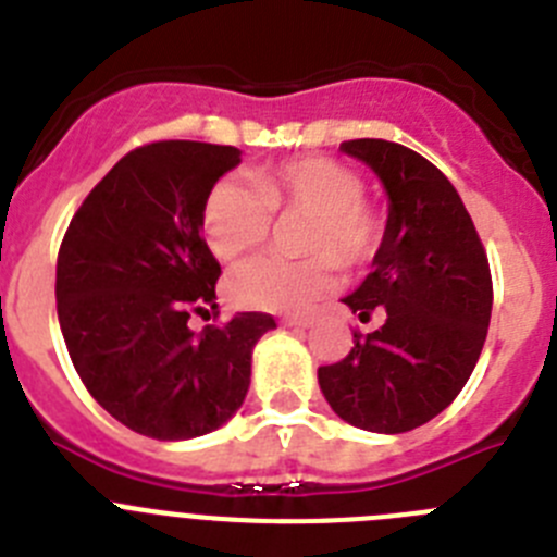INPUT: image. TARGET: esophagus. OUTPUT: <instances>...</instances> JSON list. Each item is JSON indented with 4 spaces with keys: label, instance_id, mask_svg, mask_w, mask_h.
<instances>
[{
    "label": "esophagus",
    "instance_id": "1",
    "mask_svg": "<svg viewBox=\"0 0 557 557\" xmlns=\"http://www.w3.org/2000/svg\"><path fill=\"white\" fill-rule=\"evenodd\" d=\"M284 326H293V329H309L312 326V318H304V314H293V318H284Z\"/></svg>",
    "mask_w": 557,
    "mask_h": 557
}]
</instances>
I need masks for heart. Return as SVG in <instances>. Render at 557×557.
<instances>
[{
    "label": "heart",
    "instance_id": "b5f03b06",
    "mask_svg": "<svg viewBox=\"0 0 557 557\" xmlns=\"http://www.w3.org/2000/svg\"><path fill=\"white\" fill-rule=\"evenodd\" d=\"M273 218H304L301 259L259 256L228 275L239 307L298 312L337 282V264L366 268L385 239V214L366 200V178L329 156H298L250 172V186L218 181L206 195L203 236L211 253L234 262L264 243Z\"/></svg>",
    "mask_w": 557,
    "mask_h": 557
}]
</instances>
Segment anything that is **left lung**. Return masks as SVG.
<instances>
[{
    "label": "left lung",
    "mask_w": 557,
    "mask_h": 557,
    "mask_svg": "<svg viewBox=\"0 0 557 557\" xmlns=\"http://www.w3.org/2000/svg\"><path fill=\"white\" fill-rule=\"evenodd\" d=\"M339 150L366 161L391 198L373 270L343 304L385 323L354 332V348L318 382L343 421L368 432L426 424L469 382L488 334L494 284L471 214L444 172L385 139H351Z\"/></svg>",
    "instance_id": "8db88e82"
}]
</instances>
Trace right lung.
I'll list each match as a JSON object with an SVG mask.
<instances>
[{"label":"right lung","mask_w":557,"mask_h":557,"mask_svg":"<svg viewBox=\"0 0 557 557\" xmlns=\"http://www.w3.org/2000/svg\"><path fill=\"white\" fill-rule=\"evenodd\" d=\"M239 164L228 145L166 139L131 150L88 191L58 250V321L97 405L139 435L186 441L245 401L256 339L273 314L191 332L220 264L200 236L206 195Z\"/></svg>","instance_id":"add662e5"}]
</instances>
